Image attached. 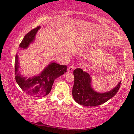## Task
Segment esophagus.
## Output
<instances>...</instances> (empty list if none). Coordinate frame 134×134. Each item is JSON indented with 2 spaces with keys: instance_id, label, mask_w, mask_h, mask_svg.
Returning a JSON list of instances; mask_svg holds the SVG:
<instances>
[{
  "instance_id": "esophagus-1",
  "label": "esophagus",
  "mask_w": 134,
  "mask_h": 134,
  "mask_svg": "<svg viewBox=\"0 0 134 134\" xmlns=\"http://www.w3.org/2000/svg\"><path fill=\"white\" fill-rule=\"evenodd\" d=\"M74 69H75V67L71 65V66H70L68 68V71H69V72H72Z\"/></svg>"
}]
</instances>
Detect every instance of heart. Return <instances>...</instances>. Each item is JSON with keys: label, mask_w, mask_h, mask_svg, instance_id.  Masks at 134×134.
Listing matches in <instances>:
<instances>
[{"label": "heart", "mask_w": 134, "mask_h": 134, "mask_svg": "<svg viewBox=\"0 0 134 134\" xmlns=\"http://www.w3.org/2000/svg\"><path fill=\"white\" fill-rule=\"evenodd\" d=\"M87 55L92 62L102 63V65L108 69H114L116 65V62L114 58L108 55V54L102 49L97 47H92L89 48L87 53Z\"/></svg>", "instance_id": "b5f03b06"}]
</instances>
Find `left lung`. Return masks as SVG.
<instances>
[{
    "mask_svg": "<svg viewBox=\"0 0 134 134\" xmlns=\"http://www.w3.org/2000/svg\"><path fill=\"white\" fill-rule=\"evenodd\" d=\"M74 86L72 90V97L77 103L85 106H97L105 103L112 98L118 91L121 81L112 90L105 93H99L93 89L92 77L82 69L74 70Z\"/></svg>",
    "mask_w": 134,
    "mask_h": 134,
    "instance_id": "obj_1",
    "label": "left lung"
}]
</instances>
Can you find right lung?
Here are the masks:
<instances>
[{
	"mask_svg": "<svg viewBox=\"0 0 134 134\" xmlns=\"http://www.w3.org/2000/svg\"><path fill=\"white\" fill-rule=\"evenodd\" d=\"M40 28L41 26H38L29 32L22 40L19 45V48H28L30 44L35 41L36 34ZM19 69V57L16 54L15 60V79L18 85L28 94L41 97L49 93L54 80L67 71V66L52 62L38 75L29 78L22 76Z\"/></svg>",
	"mask_w": 134,
	"mask_h": 134,
	"instance_id": "obj_1",
	"label": "right lung"
}]
</instances>
